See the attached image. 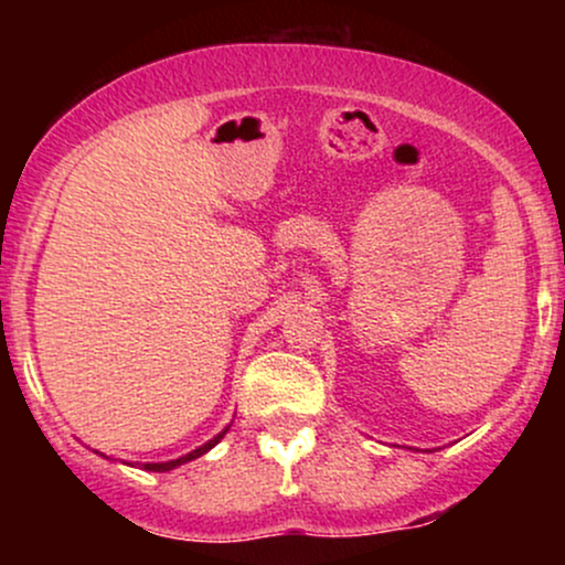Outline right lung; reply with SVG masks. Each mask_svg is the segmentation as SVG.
<instances>
[{
    "label": "right lung",
    "mask_w": 565,
    "mask_h": 565,
    "mask_svg": "<svg viewBox=\"0 0 565 565\" xmlns=\"http://www.w3.org/2000/svg\"><path fill=\"white\" fill-rule=\"evenodd\" d=\"M225 433H228V427H225L223 433H217V436L212 438V440H206L204 446H199V449H193L191 454H185V457H180V459H170V462H146V465H142V470H151V472H167V470H174V468H180V465L191 462V459H196V457H201V454H206V451H210L212 446H217V444H220V438H223Z\"/></svg>",
    "instance_id": "add662e5"
}]
</instances>
